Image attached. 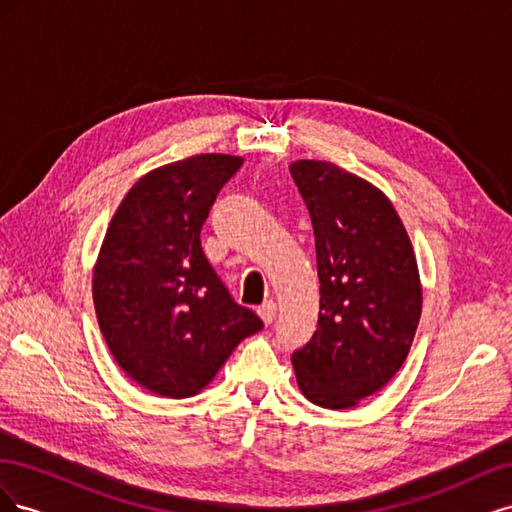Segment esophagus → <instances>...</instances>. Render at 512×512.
Returning <instances> with one entry per match:
<instances>
[{
  "label": "esophagus",
  "instance_id": "esophagus-1",
  "mask_svg": "<svg viewBox=\"0 0 512 512\" xmlns=\"http://www.w3.org/2000/svg\"><path fill=\"white\" fill-rule=\"evenodd\" d=\"M275 314H277L275 301H265L258 307V316L262 318V322H265V324H271L275 320Z\"/></svg>",
  "mask_w": 512,
  "mask_h": 512
}]
</instances>
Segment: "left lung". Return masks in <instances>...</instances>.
Wrapping results in <instances>:
<instances>
[{
  "label": "left lung",
  "instance_id": "1",
  "mask_svg": "<svg viewBox=\"0 0 512 512\" xmlns=\"http://www.w3.org/2000/svg\"><path fill=\"white\" fill-rule=\"evenodd\" d=\"M290 175L316 237L318 329L292 352L301 393L344 410L404 365L423 307L408 232L378 188L331 162L299 160Z\"/></svg>",
  "mask_w": 512,
  "mask_h": 512
}]
</instances>
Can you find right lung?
<instances>
[{"instance_id": "1", "label": "right lung", "mask_w": 512, "mask_h": 512, "mask_svg": "<svg viewBox=\"0 0 512 512\" xmlns=\"http://www.w3.org/2000/svg\"><path fill=\"white\" fill-rule=\"evenodd\" d=\"M241 164L200 153L151 170L108 224L94 269L98 324L119 367L156 395H196L241 339L265 327L200 247L213 200Z\"/></svg>"}]
</instances>
